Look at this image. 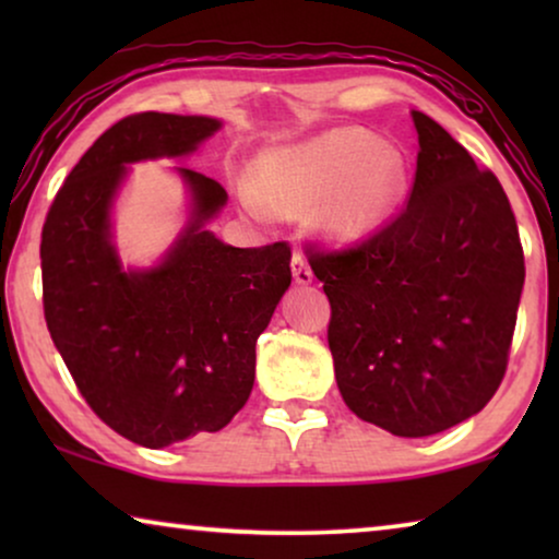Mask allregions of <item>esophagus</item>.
Segmentation results:
<instances>
[{
    "label": "esophagus",
    "instance_id": "esophagus-1",
    "mask_svg": "<svg viewBox=\"0 0 559 559\" xmlns=\"http://www.w3.org/2000/svg\"><path fill=\"white\" fill-rule=\"evenodd\" d=\"M293 277L297 285H310L312 282V270H310V264L305 262V257L300 254V251H295L293 254Z\"/></svg>",
    "mask_w": 559,
    "mask_h": 559
}]
</instances>
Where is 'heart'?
<instances>
[{"mask_svg": "<svg viewBox=\"0 0 559 559\" xmlns=\"http://www.w3.org/2000/svg\"><path fill=\"white\" fill-rule=\"evenodd\" d=\"M407 188V165L377 134L335 127L300 144L264 152L254 167V188L243 201L257 213L297 216L312 211L318 234L350 243L371 234Z\"/></svg>", "mask_w": 559, "mask_h": 559, "instance_id": "obj_1", "label": "heart"}]
</instances>
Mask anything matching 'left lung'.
<instances>
[{
  "label": "left lung",
  "mask_w": 559,
  "mask_h": 559,
  "mask_svg": "<svg viewBox=\"0 0 559 559\" xmlns=\"http://www.w3.org/2000/svg\"><path fill=\"white\" fill-rule=\"evenodd\" d=\"M419 152L407 209L356 247H308L331 300L328 346L343 402L400 438L478 415L507 373L524 251L491 170L412 111Z\"/></svg>",
  "instance_id": "obj_1"
}]
</instances>
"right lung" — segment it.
Returning <instances> with one entry per match:
<instances>
[{"instance_id": "add662e5", "label": "right lung", "mask_w": 559, "mask_h": 559, "mask_svg": "<svg viewBox=\"0 0 559 559\" xmlns=\"http://www.w3.org/2000/svg\"><path fill=\"white\" fill-rule=\"evenodd\" d=\"M218 119L144 111L91 144L43 226V308L50 338L88 407L144 448L218 432L254 386L257 338L287 293L285 241L239 249L205 224L228 195L203 173L175 167L190 218L150 270H124L111 205L129 167L186 157Z\"/></svg>"}]
</instances>
